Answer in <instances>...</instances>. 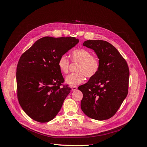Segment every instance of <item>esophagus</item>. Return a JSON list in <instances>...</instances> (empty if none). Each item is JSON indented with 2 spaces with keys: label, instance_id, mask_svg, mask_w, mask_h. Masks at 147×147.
<instances>
[{
  "label": "esophagus",
  "instance_id": "1",
  "mask_svg": "<svg viewBox=\"0 0 147 147\" xmlns=\"http://www.w3.org/2000/svg\"><path fill=\"white\" fill-rule=\"evenodd\" d=\"M71 88L72 90H73V91H74V90L78 89V87H76V86H71Z\"/></svg>",
  "mask_w": 147,
  "mask_h": 147
}]
</instances>
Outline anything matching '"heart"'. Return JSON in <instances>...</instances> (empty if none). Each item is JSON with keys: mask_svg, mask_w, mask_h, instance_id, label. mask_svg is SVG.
Segmentation results:
<instances>
[{"mask_svg": "<svg viewBox=\"0 0 147 147\" xmlns=\"http://www.w3.org/2000/svg\"><path fill=\"white\" fill-rule=\"evenodd\" d=\"M71 58L73 62H78L79 64L77 68L78 73H72L65 78V82L71 86H76L82 83L85 80V76L90 79L98 74L100 68V61L96 57L84 48L74 50L71 53ZM69 61L65 55H61L58 60V66L60 71L67 74L69 71Z\"/></svg>", "mask_w": 147, "mask_h": 147, "instance_id": "b5f03b06", "label": "heart"}]
</instances>
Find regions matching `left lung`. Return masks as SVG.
<instances>
[{
    "label": "left lung",
    "instance_id": "1",
    "mask_svg": "<svg viewBox=\"0 0 147 147\" xmlns=\"http://www.w3.org/2000/svg\"><path fill=\"white\" fill-rule=\"evenodd\" d=\"M83 45L95 52L101 65L94 78L78 88L83 93L81 109L91 119L107 120L116 113L128 94V65L107 41L88 40Z\"/></svg>",
    "mask_w": 147,
    "mask_h": 147
}]
</instances>
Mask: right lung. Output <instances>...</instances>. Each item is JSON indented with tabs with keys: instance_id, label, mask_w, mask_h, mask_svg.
Wrapping results in <instances>:
<instances>
[{
	"instance_id": "add662e5",
	"label": "right lung",
	"mask_w": 147,
	"mask_h": 147,
	"mask_svg": "<svg viewBox=\"0 0 147 147\" xmlns=\"http://www.w3.org/2000/svg\"><path fill=\"white\" fill-rule=\"evenodd\" d=\"M79 42L74 37H44L21 56L16 73L17 97L22 110L34 120L48 122L61 110L71 89L63 84L58 60Z\"/></svg>"
}]
</instances>
